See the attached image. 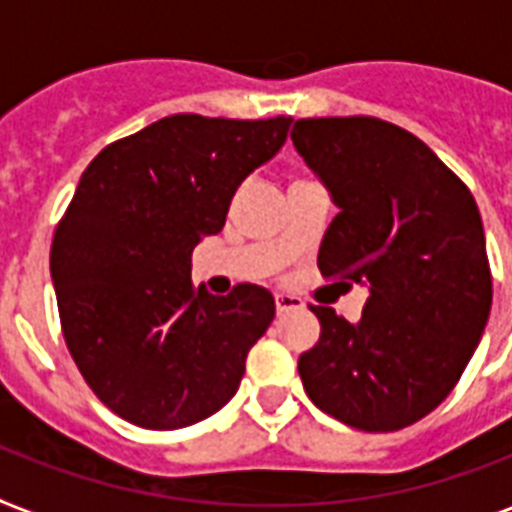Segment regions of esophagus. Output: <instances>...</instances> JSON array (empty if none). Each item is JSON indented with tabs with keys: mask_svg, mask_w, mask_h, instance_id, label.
I'll use <instances>...</instances> for the list:
<instances>
[{
	"mask_svg": "<svg viewBox=\"0 0 512 512\" xmlns=\"http://www.w3.org/2000/svg\"><path fill=\"white\" fill-rule=\"evenodd\" d=\"M303 308V300L295 295H276V311L289 313V311H300Z\"/></svg>",
	"mask_w": 512,
	"mask_h": 512,
	"instance_id": "esophagus-1",
	"label": "esophagus"
}]
</instances>
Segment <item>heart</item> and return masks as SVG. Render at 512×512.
Here are the masks:
<instances>
[{
	"label": "heart",
	"instance_id": "obj_1",
	"mask_svg": "<svg viewBox=\"0 0 512 512\" xmlns=\"http://www.w3.org/2000/svg\"><path fill=\"white\" fill-rule=\"evenodd\" d=\"M297 180H305V177H297Z\"/></svg>",
	"mask_w": 512,
	"mask_h": 512
}]
</instances>
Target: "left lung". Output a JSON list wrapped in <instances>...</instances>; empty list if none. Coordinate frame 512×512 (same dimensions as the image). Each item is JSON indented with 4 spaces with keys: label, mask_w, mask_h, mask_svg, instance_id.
Listing matches in <instances>:
<instances>
[{
    "label": "left lung",
    "mask_w": 512,
    "mask_h": 512,
    "mask_svg": "<svg viewBox=\"0 0 512 512\" xmlns=\"http://www.w3.org/2000/svg\"><path fill=\"white\" fill-rule=\"evenodd\" d=\"M292 140L340 207L319 271L369 289L361 321L311 305L297 372L313 404L366 433L430 414L460 382L492 308L476 199L417 135L374 116L297 119Z\"/></svg>",
    "instance_id": "left-lung-1"
}]
</instances>
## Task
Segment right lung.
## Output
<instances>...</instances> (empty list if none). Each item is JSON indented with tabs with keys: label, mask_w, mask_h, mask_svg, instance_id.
I'll return each instance as SVG.
<instances>
[{
	"label": "right lung",
	"mask_w": 512,
	"mask_h": 512,
	"mask_svg": "<svg viewBox=\"0 0 512 512\" xmlns=\"http://www.w3.org/2000/svg\"><path fill=\"white\" fill-rule=\"evenodd\" d=\"M289 116H164L100 151L50 247L68 353L122 420L177 430L239 390L249 348L271 327L268 289L212 297L191 281L201 236L223 231L241 180L287 140Z\"/></svg>",
	"instance_id": "1"
}]
</instances>
